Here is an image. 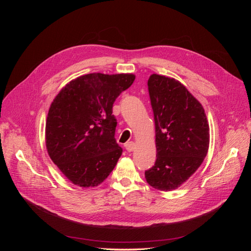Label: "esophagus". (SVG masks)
I'll return each mask as SVG.
<instances>
[{"label": "esophagus", "instance_id": "obj_1", "mask_svg": "<svg viewBox=\"0 0 251 251\" xmlns=\"http://www.w3.org/2000/svg\"><path fill=\"white\" fill-rule=\"evenodd\" d=\"M125 147H126V150L127 151H133L135 150V143H134L133 141L126 142V143L125 144Z\"/></svg>", "mask_w": 251, "mask_h": 251}]
</instances>
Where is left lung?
I'll use <instances>...</instances> for the list:
<instances>
[{"mask_svg":"<svg viewBox=\"0 0 251 251\" xmlns=\"http://www.w3.org/2000/svg\"><path fill=\"white\" fill-rule=\"evenodd\" d=\"M148 86L157 159L144 176L151 187L170 192L183 184L206 157L209 126L202 104L179 80L151 74Z\"/></svg>","mask_w":251,"mask_h":251,"instance_id":"1","label":"left lung"}]
</instances>
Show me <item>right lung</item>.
<instances>
[{
  "instance_id": "add662e5",
  "label": "right lung",
  "mask_w": 251,
  "mask_h": 251,
  "mask_svg": "<svg viewBox=\"0 0 251 251\" xmlns=\"http://www.w3.org/2000/svg\"><path fill=\"white\" fill-rule=\"evenodd\" d=\"M130 73H90L68 82L53 100L46 121L47 151L73 184L94 187L108 178L123 154L114 135L113 103L130 88Z\"/></svg>"
}]
</instances>
